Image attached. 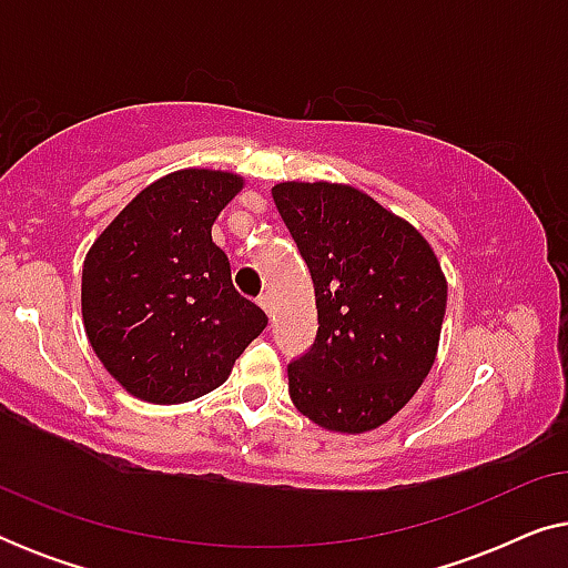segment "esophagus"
Here are the masks:
<instances>
[{
    "mask_svg": "<svg viewBox=\"0 0 568 568\" xmlns=\"http://www.w3.org/2000/svg\"><path fill=\"white\" fill-rule=\"evenodd\" d=\"M258 305L263 307V313H266V315H271V310H274V307H271V305H274V302H271L268 294H263V297H258Z\"/></svg>",
    "mask_w": 568,
    "mask_h": 568,
    "instance_id": "1",
    "label": "esophagus"
}]
</instances>
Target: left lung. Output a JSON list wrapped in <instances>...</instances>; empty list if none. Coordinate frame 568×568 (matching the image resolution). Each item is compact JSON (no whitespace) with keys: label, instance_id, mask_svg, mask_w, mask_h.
Returning a JSON list of instances; mask_svg holds the SVG:
<instances>
[{"label":"left lung","instance_id":"obj_1","mask_svg":"<svg viewBox=\"0 0 568 568\" xmlns=\"http://www.w3.org/2000/svg\"><path fill=\"white\" fill-rule=\"evenodd\" d=\"M274 204L315 286L317 336L290 362V398L362 434L414 398L437 356L447 282L422 232L341 183H278Z\"/></svg>","mask_w":568,"mask_h":568}]
</instances>
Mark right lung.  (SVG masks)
<instances>
[{"label":"right lung","instance_id":"obj_1","mask_svg":"<svg viewBox=\"0 0 568 568\" xmlns=\"http://www.w3.org/2000/svg\"><path fill=\"white\" fill-rule=\"evenodd\" d=\"M243 189L222 170H178L139 193L90 247L84 331L136 398L185 403L227 379L268 317L245 300L212 224Z\"/></svg>","mask_w":568,"mask_h":568}]
</instances>
